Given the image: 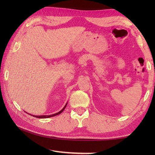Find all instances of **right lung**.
I'll use <instances>...</instances> for the list:
<instances>
[{"label": "right lung", "instance_id": "add662e5", "mask_svg": "<svg viewBox=\"0 0 155 155\" xmlns=\"http://www.w3.org/2000/svg\"><path fill=\"white\" fill-rule=\"evenodd\" d=\"M66 105H67V104H65V107L61 110V111H60L58 112V113H57V114H52V115H32V116H34V117H38V118H47V117H51L55 116V115H59V114H61V113H62L63 111H64V110L65 109V107H66Z\"/></svg>", "mask_w": 155, "mask_h": 155}]
</instances>
